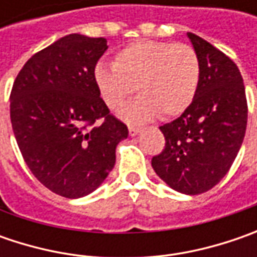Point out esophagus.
Segmentation results:
<instances>
[{
  "mask_svg": "<svg viewBox=\"0 0 257 257\" xmlns=\"http://www.w3.org/2000/svg\"><path fill=\"white\" fill-rule=\"evenodd\" d=\"M140 130H142V128H139V127H134V125H130V127H128V133H130V136H133V137L140 133Z\"/></svg>",
  "mask_w": 257,
  "mask_h": 257,
  "instance_id": "34e87169",
  "label": "esophagus"
}]
</instances>
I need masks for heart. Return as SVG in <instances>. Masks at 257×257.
Segmentation results:
<instances>
[{"label":"heart","mask_w":257,"mask_h":257,"mask_svg":"<svg viewBox=\"0 0 257 257\" xmlns=\"http://www.w3.org/2000/svg\"><path fill=\"white\" fill-rule=\"evenodd\" d=\"M200 81V63L190 45L142 40L114 55L113 67L98 64L94 83L105 105L121 107L137 90L140 97L120 111L128 123H144L160 114L179 115L193 103Z\"/></svg>","instance_id":"heart-1"}]
</instances>
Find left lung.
I'll list each match as a JSON object with an SVG mask.
<instances>
[{
  "instance_id": "1",
  "label": "left lung",
  "mask_w": 257,
  "mask_h": 257,
  "mask_svg": "<svg viewBox=\"0 0 257 257\" xmlns=\"http://www.w3.org/2000/svg\"><path fill=\"white\" fill-rule=\"evenodd\" d=\"M187 37L200 63L199 88L187 110L160 127L166 146L152 166L173 190L200 194L232 167L246 133L247 101L237 65L199 35Z\"/></svg>"
}]
</instances>
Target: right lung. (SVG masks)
<instances>
[{"instance_id":"add662e5","label":"right lung","mask_w":257,"mask_h":257,"mask_svg":"<svg viewBox=\"0 0 257 257\" xmlns=\"http://www.w3.org/2000/svg\"><path fill=\"white\" fill-rule=\"evenodd\" d=\"M105 38L70 34L34 54L15 78V140L37 180L67 199L93 193L115 164L127 125L110 114L94 83Z\"/></svg>"}]
</instances>
